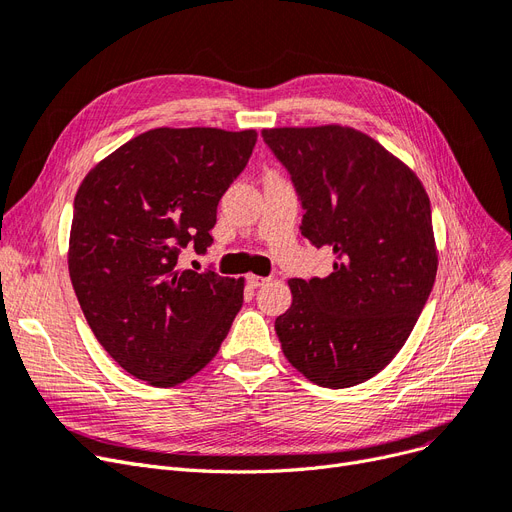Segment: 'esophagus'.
Listing matches in <instances>:
<instances>
[{
  "label": "esophagus",
  "mask_w": 512,
  "mask_h": 512,
  "mask_svg": "<svg viewBox=\"0 0 512 512\" xmlns=\"http://www.w3.org/2000/svg\"><path fill=\"white\" fill-rule=\"evenodd\" d=\"M246 282H249V287L257 289V287L268 285L270 278H266V276H255V274H249V276H246Z\"/></svg>",
  "instance_id": "esophagus-1"
}]
</instances>
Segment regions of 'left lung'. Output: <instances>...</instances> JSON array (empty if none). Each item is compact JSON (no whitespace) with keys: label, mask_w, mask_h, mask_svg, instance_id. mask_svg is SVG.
I'll return each mask as SVG.
<instances>
[{"label":"left lung","mask_w":512,"mask_h":512,"mask_svg":"<svg viewBox=\"0 0 512 512\" xmlns=\"http://www.w3.org/2000/svg\"><path fill=\"white\" fill-rule=\"evenodd\" d=\"M261 135L306 208L301 234L335 255L329 276L289 280L293 304L274 325L282 352L323 388L363 384L405 346L437 278L426 189L403 160L350 126Z\"/></svg>","instance_id":"left-lung-1"}]
</instances>
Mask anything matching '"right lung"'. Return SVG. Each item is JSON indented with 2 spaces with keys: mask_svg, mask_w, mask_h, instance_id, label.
Segmentation results:
<instances>
[{
  "mask_svg": "<svg viewBox=\"0 0 512 512\" xmlns=\"http://www.w3.org/2000/svg\"><path fill=\"white\" fill-rule=\"evenodd\" d=\"M257 130L151 128L90 168L73 200L69 276L99 344L124 371L170 388L213 361L244 278L198 274L179 251L213 244L217 204Z\"/></svg>",
  "mask_w": 512,
  "mask_h": 512,
  "instance_id": "obj_1",
  "label": "right lung"
}]
</instances>
